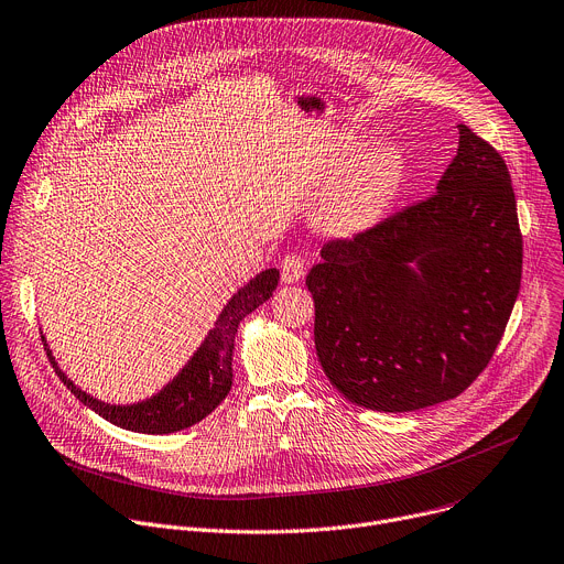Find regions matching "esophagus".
Listing matches in <instances>:
<instances>
[{
  "label": "esophagus",
  "instance_id": "esophagus-1",
  "mask_svg": "<svg viewBox=\"0 0 564 564\" xmlns=\"http://www.w3.org/2000/svg\"><path fill=\"white\" fill-rule=\"evenodd\" d=\"M305 274V261L299 253H285L281 261V276L285 283H296Z\"/></svg>",
  "mask_w": 564,
  "mask_h": 564
}]
</instances>
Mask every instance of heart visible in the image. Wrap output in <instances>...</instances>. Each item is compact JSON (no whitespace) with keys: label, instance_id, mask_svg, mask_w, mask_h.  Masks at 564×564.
<instances>
[{"label":"heart","instance_id":"1","mask_svg":"<svg viewBox=\"0 0 564 564\" xmlns=\"http://www.w3.org/2000/svg\"><path fill=\"white\" fill-rule=\"evenodd\" d=\"M402 164L387 148L369 150L335 184L322 207V223L335 234H357L378 223L400 191Z\"/></svg>","mask_w":564,"mask_h":564}]
</instances>
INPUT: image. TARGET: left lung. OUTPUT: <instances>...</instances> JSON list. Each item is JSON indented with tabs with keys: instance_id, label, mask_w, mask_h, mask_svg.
Returning a JSON list of instances; mask_svg holds the SVG:
<instances>
[{
	"instance_id": "left-lung-1",
	"label": "left lung",
	"mask_w": 564,
	"mask_h": 564,
	"mask_svg": "<svg viewBox=\"0 0 564 564\" xmlns=\"http://www.w3.org/2000/svg\"><path fill=\"white\" fill-rule=\"evenodd\" d=\"M315 299L324 373L357 406L416 412L464 393L492 360L522 281L516 191L468 126L436 193L322 247Z\"/></svg>"
}]
</instances>
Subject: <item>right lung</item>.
Here are the masks:
<instances>
[{"label":"right lung","mask_w":564,"mask_h":564,"mask_svg":"<svg viewBox=\"0 0 564 564\" xmlns=\"http://www.w3.org/2000/svg\"><path fill=\"white\" fill-rule=\"evenodd\" d=\"M276 283L279 272L265 270L259 276H253L245 288H240L225 305L216 326L209 330L207 339H204V344L191 357V362L182 369V373L171 384H166L158 395L137 404H108L83 393L80 389L74 387L72 380H67L63 371H58V365L54 357H51L48 348L46 355L51 365H54L58 378L67 384V389H72V393L83 404H87L91 412L104 416L112 425L141 434L180 432L184 427L199 423L202 419H207L227 398L234 380L231 357L238 324L272 296Z\"/></svg>","instance_id":"1"}]
</instances>
